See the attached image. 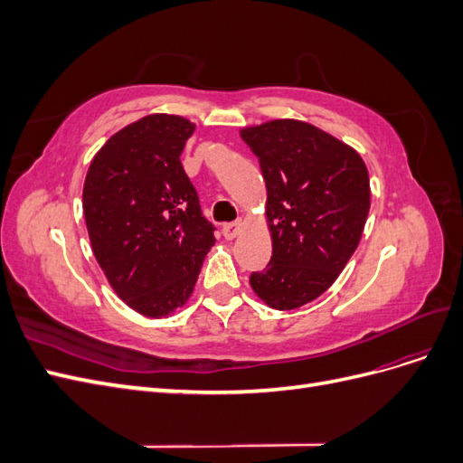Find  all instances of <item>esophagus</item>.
Returning a JSON list of instances; mask_svg holds the SVG:
<instances>
[{
    "label": "esophagus",
    "instance_id": "1",
    "mask_svg": "<svg viewBox=\"0 0 463 463\" xmlns=\"http://www.w3.org/2000/svg\"><path fill=\"white\" fill-rule=\"evenodd\" d=\"M241 226H243V222L235 220L232 223H226V226L222 228V233H223V237H226V240H233V237H237V233L241 232Z\"/></svg>",
    "mask_w": 463,
    "mask_h": 463
}]
</instances>
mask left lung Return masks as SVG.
<instances>
[{
  "mask_svg": "<svg viewBox=\"0 0 463 463\" xmlns=\"http://www.w3.org/2000/svg\"><path fill=\"white\" fill-rule=\"evenodd\" d=\"M266 181L270 262L250 272L257 296L291 311L322 296L359 245L371 206L359 154L309 123L276 119L241 131Z\"/></svg>",
  "mask_w": 463,
  "mask_h": 463,
  "instance_id": "1",
  "label": "left lung"
}]
</instances>
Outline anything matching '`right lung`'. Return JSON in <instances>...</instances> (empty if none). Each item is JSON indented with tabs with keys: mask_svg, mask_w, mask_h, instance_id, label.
Instances as JSON below:
<instances>
[{
	"mask_svg": "<svg viewBox=\"0 0 463 463\" xmlns=\"http://www.w3.org/2000/svg\"><path fill=\"white\" fill-rule=\"evenodd\" d=\"M194 125L154 114L96 154L82 210L98 264L131 309L162 318L193 293L216 228L201 210L181 152Z\"/></svg>",
	"mask_w": 463,
	"mask_h": 463,
	"instance_id": "add662e5",
	"label": "right lung"
}]
</instances>
